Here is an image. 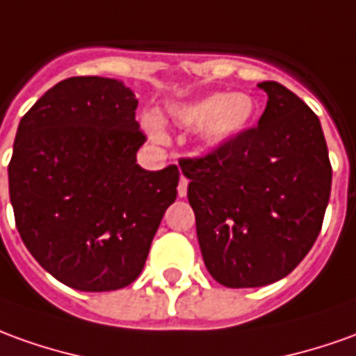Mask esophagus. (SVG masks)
<instances>
[{"instance_id": "1", "label": "esophagus", "mask_w": 356, "mask_h": 356, "mask_svg": "<svg viewBox=\"0 0 356 356\" xmlns=\"http://www.w3.org/2000/svg\"><path fill=\"white\" fill-rule=\"evenodd\" d=\"M186 193H188V178H186V176H182V178H180V184H178V195H180V197H184Z\"/></svg>"}]
</instances>
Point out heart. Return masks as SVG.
Wrapping results in <instances>:
<instances>
[{
	"instance_id": "obj_1",
	"label": "heart",
	"mask_w": 356,
	"mask_h": 356,
	"mask_svg": "<svg viewBox=\"0 0 356 356\" xmlns=\"http://www.w3.org/2000/svg\"><path fill=\"white\" fill-rule=\"evenodd\" d=\"M174 118L182 126H202L205 124V134L211 139H222L240 131L250 122L254 114V102L248 95L242 92H213L207 97L180 104L172 108ZM143 126L149 136L154 139H163L164 131L159 118L153 114L143 118Z\"/></svg>"
}]
</instances>
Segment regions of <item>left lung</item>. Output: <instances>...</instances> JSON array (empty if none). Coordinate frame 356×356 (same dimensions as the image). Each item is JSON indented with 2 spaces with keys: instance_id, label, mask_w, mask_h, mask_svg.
I'll list each match as a JSON object with an SVG mask.
<instances>
[{
  "instance_id": "left-lung-1",
  "label": "left lung",
  "mask_w": 356,
  "mask_h": 356,
  "mask_svg": "<svg viewBox=\"0 0 356 356\" xmlns=\"http://www.w3.org/2000/svg\"><path fill=\"white\" fill-rule=\"evenodd\" d=\"M257 87L267 92L257 126L180 159L205 267L230 289L289 275L318 238L332 192L318 116L275 81Z\"/></svg>"
}]
</instances>
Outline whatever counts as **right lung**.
<instances>
[{"mask_svg": "<svg viewBox=\"0 0 356 356\" xmlns=\"http://www.w3.org/2000/svg\"><path fill=\"white\" fill-rule=\"evenodd\" d=\"M120 81L70 77L23 118L9 161V197L24 246L63 285L104 293L134 283L180 170L136 163L145 134Z\"/></svg>", "mask_w": 356, "mask_h": 356, "instance_id": "add662e5", "label": "right lung"}]
</instances>
